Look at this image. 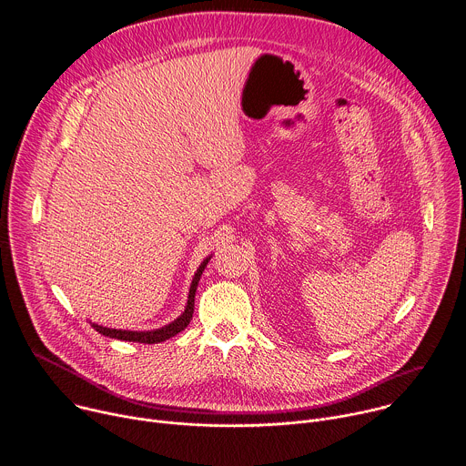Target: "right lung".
I'll return each mask as SVG.
<instances>
[{
    "instance_id": "obj_1",
    "label": "right lung",
    "mask_w": 466,
    "mask_h": 466,
    "mask_svg": "<svg viewBox=\"0 0 466 466\" xmlns=\"http://www.w3.org/2000/svg\"><path fill=\"white\" fill-rule=\"evenodd\" d=\"M208 259H210V258H207V259L201 263V268L197 269V273H195V277H193V282H191V288H189L187 306H186L184 313H182L175 322H171V324H167V326H164V328H160V329H153V331H127V329L103 328V326H97V324H92V326L99 331V334H103V336H106V338L123 339V341H132V343H146V345L162 343V341H166V339L177 336L178 331H182V329L189 324V320H191V317H193L197 284H198V280H201V275H203V271H205V268H207Z\"/></svg>"
}]
</instances>
